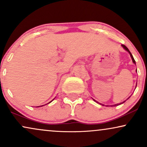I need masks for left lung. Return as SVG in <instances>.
<instances>
[{"label":"left lung","instance_id":"8db88e82","mask_svg":"<svg viewBox=\"0 0 147 147\" xmlns=\"http://www.w3.org/2000/svg\"><path fill=\"white\" fill-rule=\"evenodd\" d=\"M122 46H123V48H124L125 49V50H127V52H129V53L130 54V55H131V58H132V60H133V62H134V63H135V64H136V63H135V61H134V59H133V57H132L131 54V53H130V52L129 51V50H128V49H127V47H126V46H123V45H122ZM124 102H125V101H124ZM117 105H118V104H117ZM115 106H116V105H115Z\"/></svg>","mask_w":147,"mask_h":147}]
</instances>
